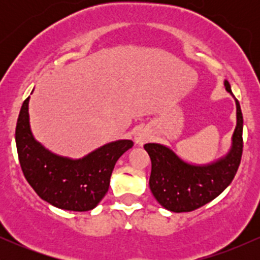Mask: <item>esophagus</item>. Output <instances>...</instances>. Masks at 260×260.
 <instances>
[{
  "label": "esophagus",
  "instance_id": "1",
  "mask_svg": "<svg viewBox=\"0 0 260 260\" xmlns=\"http://www.w3.org/2000/svg\"><path fill=\"white\" fill-rule=\"evenodd\" d=\"M150 138H151V133L149 132L148 129H145V128H143V129H139L138 132L134 134V143H136L137 145H143Z\"/></svg>",
  "mask_w": 260,
  "mask_h": 260
}]
</instances>
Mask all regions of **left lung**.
Segmentation results:
<instances>
[{"instance_id": "1", "label": "left lung", "mask_w": 260, "mask_h": 260, "mask_svg": "<svg viewBox=\"0 0 260 260\" xmlns=\"http://www.w3.org/2000/svg\"><path fill=\"white\" fill-rule=\"evenodd\" d=\"M226 91L236 103V128L232 143L223 156L209 164H190L159 143L144 145L151 160L149 187L157 203L174 213L192 211L208 204L234 180L241 162L243 149V117L240 103L232 94L228 80L223 82Z\"/></svg>"}]
</instances>
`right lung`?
<instances>
[{
    "instance_id": "1",
    "label": "right lung",
    "mask_w": 260,
    "mask_h": 260,
    "mask_svg": "<svg viewBox=\"0 0 260 260\" xmlns=\"http://www.w3.org/2000/svg\"><path fill=\"white\" fill-rule=\"evenodd\" d=\"M29 99L30 96L23 103L16 127L18 157L26 181L41 199L53 207L71 211L91 210L105 197L116 162L133 147V142L115 140L80 159L61 156L35 139L29 122Z\"/></svg>"
}]
</instances>
